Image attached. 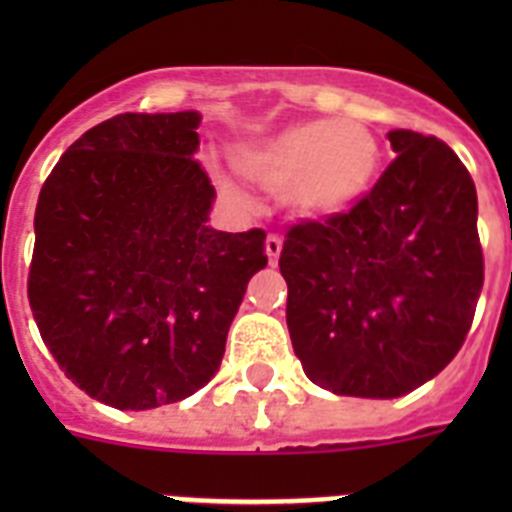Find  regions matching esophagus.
<instances>
[{"label": "esophagus", "mask_w": 512, "mask_h": 512, "mask_svg": "<svg viewBox=\"0 0 512 512\" xmlns=\"http://www.w3.org/2000/svg\"><path fill=\"white\" fill-rule=\"evenodd\" d=\"M282 246H284V241H282V238H279V235L271 233L269 238H266V256H269V264L271 266H277L279 253H282Z\"/></svg>", "instance_id": "34e87169"}]
</instances>
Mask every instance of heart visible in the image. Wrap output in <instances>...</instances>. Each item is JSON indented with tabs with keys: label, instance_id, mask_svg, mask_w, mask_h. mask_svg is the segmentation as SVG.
Returning a JSON list of instances; mask_svg holds the SVG:
<instances>
[{
	"label": "heart",
	"instance_id": "1",
	"mask_svg": "<svg viewBox=\"0 0 512 512\" xmlns=\"http://www.w3.org/2000/svg\"><path fill=\"white\" fill-rule=\"evenodd\" d=\"M230 164L266 192H282L297 217L328 220L354 210L372 192L382 171V143L364 120L318 117L238 143ZM220 187L233 200L243 197L228 179H220Z\"/></svg>",
	"mask_w": 512,
	"mask_h": 512
}]
</instances>
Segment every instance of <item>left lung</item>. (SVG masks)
<instances>
[{
	"label": "left lung",
	"instance_id": "obj_1",
	"mask_svg": "<svg viewBox=\"0 0 512 512\" xmlns=\"http://www.w3.org/2000/svg\"><path fill=\"white\" fill-rule=\"evenodd\" d=\"M397 158L354 210L289 230L279 256L287 328L323 390L392 400L461 348L485 264L477 189L433 135L387 133Z\"/></svg>",
	"mask_w": 512,
	"mask_h": 512
}]
</instances>
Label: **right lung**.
Listing matches in <instances>:
<instances>
[{"instance_id":"add662e5","label":"right lung","mask_w":512,"mask_h":512,"mask_svg":"<svg viewBox=\"0 0 512 512\" xmlns=\"http://www.w3.org/2000/svg\"><path fill=\"white\" fill-rule=\"evenodd\" d=\"M200 122L197 110L99 122L40 189L33 318L66 377L110 408H161L205 387L266 266L264 230L207 225Z\"/></svg>"}]
</instances>
